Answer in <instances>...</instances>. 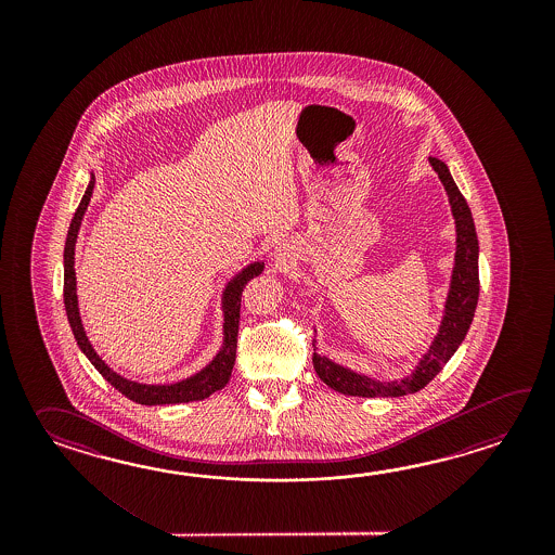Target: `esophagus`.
<instances>
[{
  "mask_svg": "<svg viewBox=\"0 0 555 555\" xmlns=\"http://www.w3.org/2000/svg\"><path fill=\"white\" fill-rule=\"evenodd\" d=\"M273 261L280 266V268H285V266H289V263H294V254H292V248H289V244H278L275 249H273Z\"/></svg>",
  "mask_w": 555,
  "mask_h": 555,
  "instance_id": "obj_1",
  "label": "esophagus"
}]
</instances>
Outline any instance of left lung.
Here are the masks:
<instances>
[{
    "mask_svg": "<svg viewBox=\"0 0 555 555\" xmlns=\"http://www.w3.org/2000/svg\"><path fill=\"white\" fill-rule=\"evenodd\" d=\"M435 168L442 186L447 190L450 212L456 225V251L454 266L450 273L449 294L444 301V311L438 325L437 335L418 359L409 375L395 380H377L363 373H357L349 366L331 361L327 354L313 353V369L319 378L337 392L351 397H402L409 392L425 389L426 385L437 377L438 371L449 363L450 357L464 341L470 330L474 311L478 306L480 280H478V236L474 228L470 208L464 201L461 190L450 175L449 166L438 158H428ZM313 341V347H315ZM315 351V349H313Z\"/></svg>",
    "mask_w": 555,
    "mask_h": 555,
    "instance_id": "8db88e82",
    "label": "left lung"
}]
</instances>
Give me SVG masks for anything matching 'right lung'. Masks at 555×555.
I'll use <instances>...</instances> for the list:
<instances>
[{
  "label": "right lung",
  "mask_w": 555,
  "mask_h": 555,
  "mask_svg": "<svg viewBox=\"0 0 555 555\" xmlns=\"http://www.w3.org/2000/svg\"><path fill=\"white\" fill-rule=\"evenodd\" d=\"M94 189V175L91 172L89 186L85 190L83 198L79 202V208L73 216L67 240H65V251H63V268H65V278H63V299H65V311L67 319L72 325L75 341L79 345V349L87 354V359L93 363L94 369L103 375V377L118 390L122 392L130 401L139 402V404H178V402L202 401L206 397H210L216 390L224 389L225 383L230 380L232 369L236 363L237 349V325H240V304H242V292L246 287L249 280H254L256 275H260L266 268L263 261H251L246 268H242V272H237L230 282L225 283L224 292H222V313H224V339L220 351L214 354L212 361L206 366H202L198 373L190 375V377L177 380V383H168V385H146V383H137L130 380L122 375L115 373L105 361L96 354L93 345L89 341L87 333H85L83 321L79 313V301H77V278H75V244L79 236V228L83 222L87 206L91 202Z\"/></svg>",
  "instance_id": "right-lung-1"
}]
</instances>
